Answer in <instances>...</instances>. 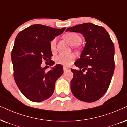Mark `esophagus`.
<instances>
[{
	"label": "esophagus",
	"instance_id": "34e87169",
	"mask_svg": "<svg viewBox=\"0 0 127 127\" xmlns=\"http://www.w3.org/2000/svg\"><path fill=\"white\" fill-rule=\"evenodd\" d=\"M70 70V69L69 68V67H66L65 66H64V73L67 72V71H69Z\"/></svg>",
	"mask_w": 127,
	"mask_h": 127
}]
</instances>
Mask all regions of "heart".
<instances>
[{
    "mask_svg": "<svg viewBox=\"0 0 127 127\" xmlns=\"http://www.w3.org/2000/svg\"><path fill=\"white\" fill-rule=\"evenodd\" d=\"M65 38L72 46H76L81 42V39L79 34L74 32H70L66 34ZM57 39H54L50 43V48L52 51H54L56 47ZM75 56L73 54L61 53L56 56L55 58L57 64L65 66H69L73 61Z\"/></svg>",
    "mask_w": 127,
    "mask_h": 127,
    "instance_id": "b5f03b06",
    "label": "heart"
}]
</instances>
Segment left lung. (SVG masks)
<instances>
[{"label":"left lung","mask_w":127,"mask_h":127,"mask_svg":"<svg viewBox=\"0 0 127 127\" xmlns=\"http://www.w3.org/2000/svg\"><path fill=\"white\" fill-rule=\"evenodd\" d=\"M67 31L80 33L86 41L80 58L74 63L80 70L71 69V91L81 101H96L106 93L113 74V43L103 27L92 23L76 25L67 28Z\"/></svg>","instance_id":"8db88e82"}]
</instances>
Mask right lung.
Here are the masks:
<instances>
[{
    "label": "right lung",
    "instance_id": "add662e5",
    "mask_svg": "<svg viewBox=\"0 0 127 127\" xmlns=\"http://www.w3.org/2000/svg\"><path fill=\"white\" fill-rule=\"evenodd\" d=\"M34 24L19 33L11 53L14 77L17 86L27 99L34 102H42L53 95L55 81L63 74L61 65H56L48 72L41 67L42 61L51 60L50 42L65 31Z\"/></svg>",
    "mask_w": 127,
    "mask_h": 127
}]
</instances>
